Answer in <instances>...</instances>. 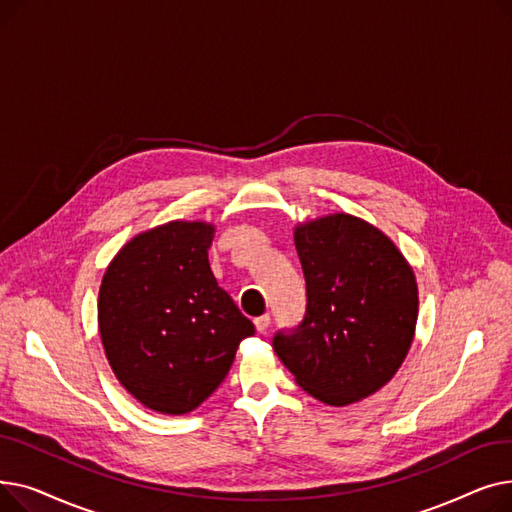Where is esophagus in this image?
<instances>
[{
	"label": "esophagus",
	"mask_w": 512,
	"mask_h": 512,
	"mask_svg": "<svg viewBox=\"0 0 512 512\" xmlns=\"http://www.w3.org/2000/svg\"><path fill=\"white\" fill-rule=\"evenodd\" d=\"M270 324H272V317H270V315H267V313L255 319V328H257V332H259V334L267 332V328H270Z\"/></svg>",
	"instance_id": "obj_1"
}]
</instances>
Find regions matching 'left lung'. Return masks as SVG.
Segmentation results:
<instances>
[{"instance_id": "left-lung-1", "label": "left lung", "mask_w": 512, "mask_h": 512, "mask_svg": "<svg viewBox=\"0 0 512 512\" xmlns=\"http://www.w3.org/2000/svg\"><path fill=\"white\" fill-rule=\"evenodd\" d=\"M307 309L272 344L297 384L344 407L378 392L405 361L417 324L415 274L378 228L336 213L294 230Z\"/></svg>"}]
</instances>
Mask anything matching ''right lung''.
Here are the masks:
<instances>
[{
  "mask_svg": "<svg viewBox=\"0 0 512 512\" xmlns=\"http://www.w3.org/2000/svg\"><path fill=\"white\" fill-rule=\"evenodd\" d=\"M213 226L170 222L134 236L99 288V332L120 384L147 409L184 415L228 375L255 326L209 267Z\"/></svg>",
  "mask_w": 512,
  "mask_h": 512,
  "instance_id": "1",
  "label": "right lung"
}]
</instances>
